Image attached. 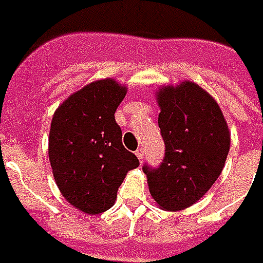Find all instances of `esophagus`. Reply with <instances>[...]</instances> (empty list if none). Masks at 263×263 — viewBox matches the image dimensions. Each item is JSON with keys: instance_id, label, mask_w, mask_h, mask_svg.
<instances>
[{"instance_id": "obj_1", "label": "esophagus", "mask_w": 263, "mask_h": 263, "mask_svg": "<svg viewBox=\"0 0 263 263\" xmlns=\"http://www.w3.org/2000/svg\"><path fill=\"white\" fill-rule=\"evenodd\" d=\"M136 156H137V158H139L140 161H143V157H144V148H137Z\"/></svg>"}]
</instances>
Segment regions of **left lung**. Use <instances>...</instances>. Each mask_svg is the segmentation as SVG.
Masks as SVG:
<instances>
[{
    "mask_svg": "<svg viewBox=\"0 0 263 263\" xmlns=\"http://www.w3.org/2000/svg\"><path fill=\"white\" fill-rule=\"evenodd\" d=\"M156 96L165 154L158 168L144 165L143 171L158 206L180 211L202 198L217 181L231 133L215 99L194 82L161 86Z\"/></svg>",
    "mask_w": 263,
    "mask_h": 263,
    "instance_id": "1",
    "label": "left lung"
}]
</instances>
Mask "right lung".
<instances>
[{"instance_id": "right-lung-1", "label": "right lung", "mask_w": 263, "mask_h": 263, "mask_svg": "<svg viewBox=\"0 0 263 263\" xmlns=\"http://www.w3.org/2000/svg\"><path fill=\"white\" fill-rule=\"evenodd\" d=\"M127 87L111 78L89 83L59 105L48 154L58 188L70 205L95 215L113 206L127 171L139 158L124 148L115 120Z\"/></svg>"}]
</instances>
